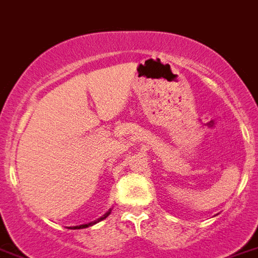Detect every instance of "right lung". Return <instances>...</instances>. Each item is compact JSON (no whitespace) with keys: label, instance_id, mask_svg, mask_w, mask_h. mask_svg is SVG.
Listing matches in <instances>:
<instances>
[{"label":"right lung","instance_id":"right-lung-1","mask_svg":"<svg viewBox=\"0 0 258 258\" xmlns=\"http://www.w3.org/2000/svg\"><path fill=\"white\" fill-rule=\"evenodd\" d=\"M110 211H111V210H109V211H107V213L105 214V215L102 216V218H99V219H97L96 222H92V223H88V224H82V226H77V227H73V229H80V228H86V227H89V226H93V224H96V223H98V222H101V220H103V219H106V218H107V216H109V214H110ZM69 228H71V227H69Z\"/></svg>","mask_w":258,"mask_h":258}]
</instances>
